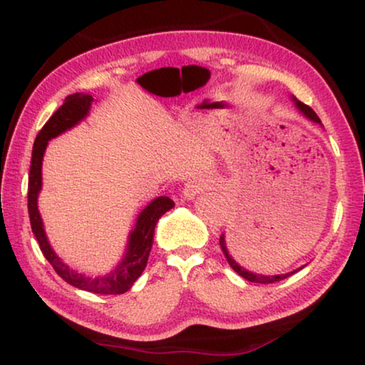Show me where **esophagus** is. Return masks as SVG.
Instances as JSON below:
<instances>
[{
  "label": "esophagus",
  "instance_id": "1",
  "mask_svg": "<svg viewBox=\"0 0 365 365\" xmlns=\"http://www.w3.org/2000/svg\"><path fill=\"white\" fill-rule=\"evenodd\" d=\"M206 187H207V184H206V181H204L202 178L194 176L191 179H187V182L184 184L182 194H184V197L194 199V197L197 196V194H201Z\"/></svg>",
  "mask_w": 365,
  "mask_h": 365
}]
</instances>
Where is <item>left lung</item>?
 <instances>
[{
  "instance_id": "left-lung-1",
  "label": "left lung",
  "mask_w": 365,
  "mask_h": 365,
  "mask_svg": "<svg viewBox=\"0 0 365 365\" xmlns=\"http://www.w3.org/2000/svg\"><path fill=\"white\" fill-rule=\"evenodd\" d=\"M294 101H296V104H297V108L301 109V111L306 114V116L309 118V119H312L314 123H319L321 124V119H319V116L316 113H314V109L312 108H309L307 104H304V103H301V101H297V99H294ZM219 246H221V249H222V252H224V256H226V259H227V262H229V266H231L234 271H236L239 276L241 277H244V279H247V281H251V282H257V284H272V282H277V281H282V279H286V277H289V276H292L294 272H289V274H282V276H261V274H254V272H249V271H246V269L244 267H241L239 266V264L234 261V259L229 256V252H227V247H226V241H224V234H221V237H219Z\"/></svg>"
}]
</instances>
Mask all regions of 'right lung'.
<instances>
[{
	"mask_svg": "<svg viewBox=\"0 0 365 365\" xmlns=\"http://www.w3.org/2000/svg\"><path fill=\"white\" fill-rule=\"evenodd\" d=\"M91 94L76 93L71 94L64 99V103L59 106L56 113L48 119L46 124L38 133L36 139L33 144V158L31 166H29V181H28V212H29V222H31V229L34 237L39 244L43 256L48 259L54 271L58 272L59 277L71 286L83 289V291L93 292V294H104V296H116V294H124L131 289V286L136 282V279L141 276L144 269H146L149 252L153 247V236L154 227L159 217L169 209L174 207V201L168 196H159L149 204L148 207L143 209L139 214L136 227L129 236V246L128 254L123 259V262L116 267V271L109 274V276L103 277H86L83 274L74 272L69 269L66 264L59 261V257L54 254V251L49 247V242L46 239L43 229L41 216L38 212V192L41 189V164H43V154L44 149L48 146V141L51 138H56L58 134L66 131V129L73 128L74 124L81 121L86 116L89 108L93 103Z\"/></svg>",
	"mask_w": 365,
	"mask_h": 365,
	"instance_id": "right-lung-1",
	"label": "right lung"
}]
</instances>
